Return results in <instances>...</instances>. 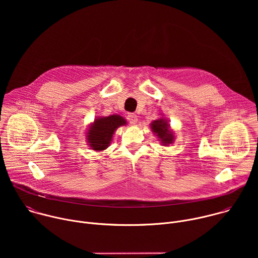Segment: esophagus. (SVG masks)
<instances>
[{
	"label": "esophagus",
	"mask_w": 258,
	"mask_h": 258,
	"mask_svg": "<svg viewBox=\"0 0 258 258\" xmlns=\"http://www.w3.org/2000/svg\"><path fill=\"white\" fill-rule=\"evenodd\" d=\"M127 120L132 123V124H136L137 120H138V117L135 113H128L127 114Z\"/></svg>",
	"instance_id": "34e87169"
}]
</instances>
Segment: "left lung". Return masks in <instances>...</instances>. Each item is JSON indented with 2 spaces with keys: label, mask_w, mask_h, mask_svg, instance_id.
<instances>
[{
  "label": "left lung",
  "mask_w": 258,
  "mask_h": 258,
  "mask_svg": "<svg viewBox=\"0 0 258 258\" xmlns=\"http://www.w3.org/2000/svg\"><path fill=\"white\" fill-rule=\"evenodd\" d=\"M151 127H152L153 132L157 134V136L159 137V139L161 140L163 145H168V144L172 143L173 136L170 133V131L168 130V124L166 123V121H164L163 119L154 120L151 124Z\"/></svg>",
  "instance_id": "obj_1"
}]
</instances>
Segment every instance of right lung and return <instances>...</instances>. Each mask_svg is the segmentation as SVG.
Wrapping results in <instances>:
<instances>
[{"mask_svg": "<svg viewBox=\"0 0 258 258\" xmlns=\"http://www.w3.org/2000/svg\"><path fill=\"white\" fill-rule=\"evenodd\" d=\"M123 124H125V120L119 115H111L96 119L88 132V141L92 149L97 151L106 149L115 130Z\"/></svg>", "mask_w": 258, "mask_h": 258, "instance_id": "right-lung-1", "label": "right lung"}]
</instances>
